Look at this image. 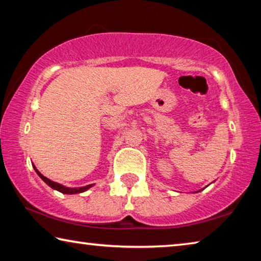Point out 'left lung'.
Masks as SVG:
<instances>
[{
  "label": "left lung",
  "mask_w": 261,
  "mask_h": 261,
  "mask_svg": "<svg viewBox=\"0 0 261 261\" xmlns=\"http://www.w3.org/2000/svg\"><path fill=\"white\" fill-rule=\"evenodd\" d=\"M200 191H201V190H200ZM198 192H199V191H198Z\"/></svg>",
  "instance_id": "obj_1"
}]
</instances>
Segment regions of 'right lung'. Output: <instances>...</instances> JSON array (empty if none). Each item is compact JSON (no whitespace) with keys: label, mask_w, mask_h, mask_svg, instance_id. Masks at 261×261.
<instances>
[{"label":"right lung","mask_w":261,"mask_h":261,"mask_svg":"<svg viewBox=\"0 0 261 261\" xmlns=\"http://www.w3.org/2000/svg\"><path fill=\"white\" fill-rule=\"evenodd\" d=\"M33 166V168H34V170H35V173H37L38 175H39V177H40L43 182H45L47 185H49V187L51 188V189H54V190H57V191H60L61 193H64V194H74V193H82V192H85L86 190H88L90 188H92L93 187L94 184H88V185H86V187H82V188H67V187H64V185H62V184H60V183H56V182H53V180H50L49 178H47V177H45V176H43L40 171H39L37 168H35V166L34 165H32Z\"/></svg>","instance_id":"obj_1"}]
</instances>
